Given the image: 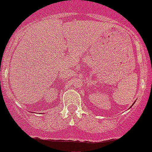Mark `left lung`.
I'll return each instance as SVG.
<instances>
[{
  "instance_id": "1",
  "label": "left lung",
  "mask_w": 152,
  "mask_h": 152,
  "mask_svg": "<svg viewBox=\"0 0 152 152\" xmlns=\"http://www.w3.org/2000/svg\"><path fill=\"white\" fill-rule=\"evenodd\" d=\"M134 103H133V104H134Z\"/></svg>"
}]
</instances>
